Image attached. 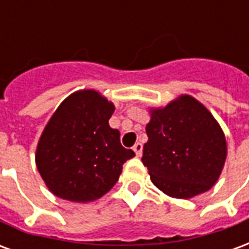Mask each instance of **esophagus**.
<instances>
[{"label":"esophagus","mask_w":249,"mask_h":249,"mask_svg":"<svg viewBox=\"0 0 249 249\" xmlns=\"http://www.w3.org/2000/svg\"><path fill=\"white\" fill-rule=\"evenodd\" d=\"M133 151H135L136 156L140 157L141 153H142V144L141 142H136L135 145H133Z\"/></svg>","instance_id":"esophagus-1"}]
</instances>
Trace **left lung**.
<instances>
[{
	"instance_id": "left-lung-1",
	"label": "left lung",
	"mask_w": 249,
	"mask_h": 249,
	"mask_svg": "<svg viewBox=\"0 0 249 249\" xmlns=\"http://www.w3.org/2000/svg\"><path fill=\"white\" fill-rule=\"evenodd\" d=\"M149 113L141 161L152 183L175 198L209 191L227 159L225 135L212 113L189 94L151 108Z\"/></svg>"
}]
</instances>
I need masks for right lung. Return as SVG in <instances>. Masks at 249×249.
Instances as JSON below:
<instances>
[{
  "mask_svg": "<svg viewBox=\"0 0 249 249\" xmlns=\"http://www.w3.org/2000/svg\"><path fill=\"white\" fill-rule=\"evenodd\" d=\"M113 112V103L94 89L77 90L58 105L36 149L37 169L54 196L89 203L117 183L135 152L109 126Z\"/></svg>",
  "mask_w": 249,
  "mask_h": 249,
  "instance_id": "add662e5",
  "label": "right lung"
}]
</instances>
